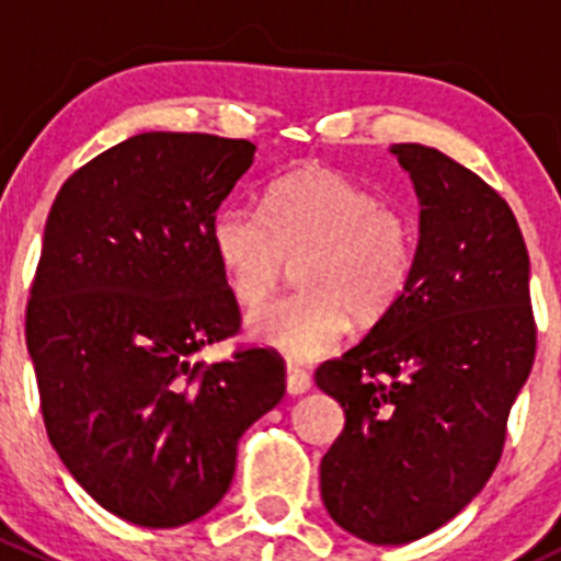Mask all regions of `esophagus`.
I'll return each instance as SVG.
<instances>
[{"label": "esophagus", "mask_w": 561, "mask_h": 561, "mask_svg": "<svg viewBox=\"0 0 561 561\" xmlns=\"http://www.w3.org/2000/svg\"><path fill=\"white\" fill-rule=\"evenodd\" d=\"M285 386H287V393L290 396H301L307 393L309 388H312V377L307 375L304 369H298V366H287L285 371Z\"/></svg>", "instance_id": "34e87169"}]
</instances>
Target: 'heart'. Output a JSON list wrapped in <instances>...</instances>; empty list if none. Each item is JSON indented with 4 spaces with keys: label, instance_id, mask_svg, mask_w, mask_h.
I'll list each match as a JSON object with an SVG mask.
<instances>
[{
    "label": "heart",
    "instance_id": "b5f03b06",
    "mask_svg": "<svg viewBox=\"0 0 561 561\" xmlns=\"http://www.w3.org/2000/svg\"><path fill=\"white\" fill-rule=\"evenodd\" d=\"M211 247L228 290L241 307L263 301L298 260L301 293L249 314L254 342L293 360L331 355L350 317L375 325L401 301L412 279L417 233L401 208L333 168L307 165L282 175L265 195V214L230 203L211 222Z\"/></svg>",
    "mask_w": 561,
    "mask_h": 561
}]
</instances>
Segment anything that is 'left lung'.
<instances>
[{"mask_svg":"<svg viewBox=\"0 0 561 561\" xmlns=\"http://www.w3.org/2000/svg\"><path fill=\"white\" fill-rule=\"evenodd\" d=\"M390 154L421 203L412 279L388 317L314 371L344 410L320 463L322 505L375 546L417 540L480 494L537 344L529 254L500 192L428 146Z\"/></svg>","mask_w":561,"mask_h":561,"instance_id":"1","label":"left lung"}]
</instances>
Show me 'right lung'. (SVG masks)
<instances>
[{"label": "right lung", "instance_id": "1", "mask_svg": "<svg viewBox=\"0 0 561 561\" xmlns=\"http://www.w3.org/2000/svg\"><path fill=\"white\" fill-rule=\"evenodd\" d=\"M254 144L144 133L61 184L26 307L45 432L94 502L171 529L230 489L241 434L285 396L271 350L192 360L239 333L211 247Z\"/></svg>", "mask_w": 561, "mask_h": 561}]
</instances>
